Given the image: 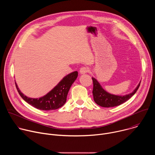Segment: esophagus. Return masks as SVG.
I'll return each instance as SVG.
<instances>
[{
  "instance_id": "obj_1",
  "label": "esophagus",
  "mask_w": 155,
  "mask_h": 155,
  "mask_svg": "<svg viewBox=\"0 0 155 155\" xmlns=\"http://www.w3.org/2000/svg\"><path fill=\"white\" fill-rule=\"evenodd\" d=\"M89 71L90 70H89V68H87V67H82L80 69V73L81 74H84L89 72Z\"/></svg>"
}]
</instances>
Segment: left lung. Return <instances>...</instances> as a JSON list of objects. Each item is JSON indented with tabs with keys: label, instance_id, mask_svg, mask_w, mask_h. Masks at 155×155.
<instances>
[{
	"label": "left lung",
	"instance_id": "obj_1",
	"mask_svg": "<svg viewBox=\"0 0 155 155\" xmlns=\"http://www.w3.org/2000/svg\"><path fill=\"white\" fill-rule=\"evenodd\" d=\"M92 80L93 82V94L94 101L97 105L103 107H115L125 102L136 93L141 82L140 81L132 93L124 96H117L110 94L105 91L100 83L94 78L92 77Z\"/></svg>",
	"mask_w": 155,
	"mask_h": 155
}]
</instances>
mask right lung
Wrapping results in <instances>:
<instances>
[{
  "mask_svg": "<svg viewBox=\"0 0 155 155\" xmlns=\"http://www.w3.org/2000/svg\"><path fill=\"white\" fill-rule=\"evenodd\" d=\"M78 72H73L64 77L62 80L47 94L37 99L30 98L22 93L15 82L16 89L21 97L34 107L41 110H56L62 105L67 100L70 87L77 79Z\"/></svg>",
  "mask_w": 155,
  "mask_h": 155,
  "instance_id": "add662e5",
  "label": "right lung"
}]
</instances>
